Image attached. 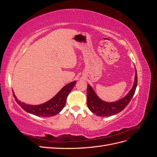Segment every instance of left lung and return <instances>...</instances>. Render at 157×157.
<instances>
[{"label": "left lung", "mask_w": 157, "mask_h": 157, "mask_svg": "<svg viewBox=\"0 0 157 157\" xmlns=\"http://www.w3.org/2000/svg\"><path fill=\"white\" fill-rule=\"evenodd\" d=\"M137 84V71H136L135 80L133 87L126 96L120 100L113 103H108L99 99L94 91L93 88L88 85L87 86V105L88 109L97 116L109 117L122 111L130 103L134 96Z\"/></svg>", "instance_id": "left-lung-1"}]
</instances>
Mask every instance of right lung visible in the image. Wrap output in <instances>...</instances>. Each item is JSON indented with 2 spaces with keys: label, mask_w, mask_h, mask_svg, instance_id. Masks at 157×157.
<instances>
[{
  "label": "right lung",
  "mask_w": 157,
  "mask_h": 157,
  "mask_svg": "<svg viewBox=\"0 0 157 157\" xmlns=\"http://www.w3.org/2000/svg\"><path fill=\"white\" fill-rule=\"evenodd\" d=\"M75 84L76 81H74L65 85L50 100L39 105H27V104L21 102L16 98L14 94H13L18 105L26 112L38 117H53L59 113L63 109L66 103V99Z\"/></svg>",
  "instance_id": "add662e5"
}]
</instances>
